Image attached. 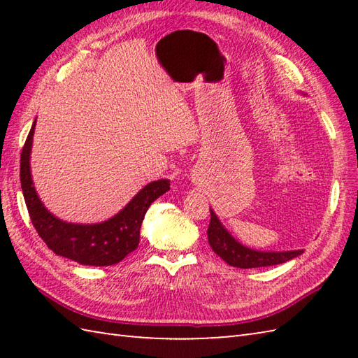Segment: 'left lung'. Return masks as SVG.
Wrapping results in <instances>:
<instances>
[{"label":"left lung","mask_w":358,"mask_h":358,"mask_svg":"<svg viewBox=\"0 0 358 358\" xmlns=\"http://www.w3.org/2000/svg\"><path fill=\"white\" fill-rule=\"evenodd\" d=\"M208 240L212 250L218 257H222L227 264L234 266V268L241 269L264 268V266L280 264L303 254V249L286 250V252H260V250L245 248L234 237H231V234L218 222L214 210H210Z\"/></svg>","instance_id":"left-lung-1"}]
</instances>
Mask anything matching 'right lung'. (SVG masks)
<instances>
[{
  "instance_id": "add662e5",
  "label": "right lung",
  "mask_w": 358,
  "mask_h": 358,
  "mask_svg": "<svg viewBox=\"0 0 358 358\" xmlns=\"http://www.w3.org/2000/svg\"><path fill=\"white\" fill-rule=\"evenodd\" d=\"M35 123L26 138L20 159V180L30 220L43 241L57 255L80 264L110 266L138 248L140 227L152 201L171 189L169 180L152 181L113 218L98 224H72L49 214L32 186L29 155Z\"/></svg>"
}]
</instances>
